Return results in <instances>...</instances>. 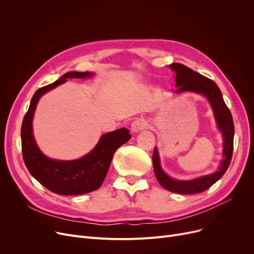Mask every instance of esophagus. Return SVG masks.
<instances>
[{"label":"esophagus","instance_id":"obj_1","mask_svg":"<svg viewBox=\"0 0 254 254\" xmlns=\"http://www.w3.org/2000/svg\"><path fill=\"white\" fill-rule=\"evenodd\" d=\"M147 127V122L144 118H136L130 125V129L132 132H138Z\"/></svg>","mask_w":254,"mask_h":254}]
</instances>
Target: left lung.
I'll list each match as a JSON object with an SVG mask.
<instances>
[{"label":"left lung","instance_id":"1","mask_svg":"<svg viewBox=\"0 0 254 254\" xmlns=\"http://www.w3.org/2000/svg\"><path fill=\"white\" fill-rule=\"evenodd\" d=\"M171 69L174 70L176 73V85L178 89L176 92L181 91H194L197 93H202L206 96L209 100L213 111H214L215 118L217 122V126L220 128L223 137V154L224 159L221 163L219 170L211 175L204 176L201 178H197L190 181H179L170 178L166 173L162 170L161 164H159V157L157 149L154 148L153 155H152V163L154 174L164 189L176 193L181 194H192L203 192L206 190L218 181L224 173L228 170L232 156H233V149H234V135H235V127L233 116L225 105L221 91L217 84L213 81V80L192 71L191 69L188 68L182 64L173 63L170 64Z\"/></svg>","mask_w":254,"mask_h":254}]
</instances>
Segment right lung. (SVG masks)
<instances>
[{"label":"right lung","mask_w":254,"mask_h":254,"mask_svg":"<svg viewBox=\"0 0 254 254\" xmlns=\"http://www.w3.org/2000/svg\"><path fill=\"white\" fill-rule=\"evenodd\" d=\"M89 72H69L56 82L39 88L32 98L21 125V150L24 164L31 175L50 191L57 194L76 195L98 190L109 170L115 151L130 139L126 127L101 137L98 145L87 155L75 161H56L45 156L35 142L32 120L38 101L43 93L57 87L69 78H85Z\"/></svg>","instance_id":"obj_1"}]
</instances>
